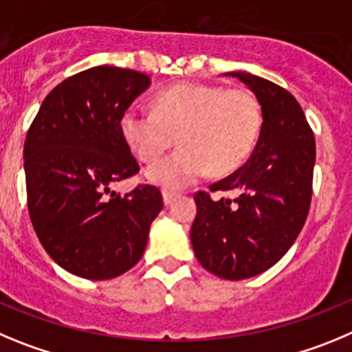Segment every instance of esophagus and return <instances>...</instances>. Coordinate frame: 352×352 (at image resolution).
<instances>
[{
	"label": "esophagus",
	"mask_w": 352,
	"mask_h": 352,
	"mask_svg": "<svg viewBox=\"0 0 352 352\" xmlns=\"http://www.w3.org/2000/svg\"><path fill=\"white\" fill-rule=\"evenodd\" d=\"M177 198V195L175 192H172V191H163V201H164V205H172L173 204V199Z\"/></svg>",
	"instance_id": "34e87169"
}]
</instances>
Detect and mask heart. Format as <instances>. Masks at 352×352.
<instances>
[{"instance_id": "b5f03b06", "label": "heart", "mask_w": 352, "mask_h": 352, "mask_svg": "<svg viewBox=\"0 0 352 352\" xmlns=\"http://www.w3.org/2000/svg\"><path fill=\"white\" fill-rule=\"evenodd\" d=\"M261 128L256 98L245 89L179 84L161 91L154 110L131 105L121 117V135L144 163L157 160L175 142L182 147L147 168L164 189H184L212 168L226 173L249 157Z\"/></svg>"}]
</instances>
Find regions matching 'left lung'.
<instances>
[{
	"label": "left lung",
	"mask_w": 352,
	"mask_h": 352,
	"mask_svg": "<svg viewBox=\"0 0 352 352\" xmlns=\"http://www.w3.org/2000/svg\"><path fill=\"white\" fill-rule=\"evenodd\" d=\"M261 105V131L243 166L210 186L239 196L195 195L191 243L199 265L228 280L274 267L300 235L312 198L316 140L302 107L284 87L245 72H230Z\"/></svg>",
	"instance_id": "1"
}]
</instances>
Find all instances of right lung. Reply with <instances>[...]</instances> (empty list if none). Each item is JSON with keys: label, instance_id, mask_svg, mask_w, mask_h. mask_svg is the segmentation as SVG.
Returning <instances> with one entry per match:
<instances>
[{"label": "right lung", "instance_id": "add662e5", "mask_svg": "<svg viewBox=\"0 0 352 352\" xmlns=\"http://www.w3.org/2000/svg\"><path fill=\"white\" fill-rule=\"evenodd\" d=\"M151 85L135 69L94 66L56 85L24 144L28 210L47 254L89 280L119 277L140 261L161 191L110 186L138 173L121 135L124 110Z\"/></svg>", "mask_w": 352, "mask_h": 352}]
</instances>
